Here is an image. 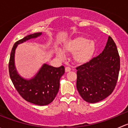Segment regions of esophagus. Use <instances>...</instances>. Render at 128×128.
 <instances>
[{"mask_svg": "<svg viewBox=\"0 0 128 128\" xmlns=\"http://www.w3.org/2000/svg\"><path fill=\"white\" fill-rule=\"evenodd\" d=\"M70 70H71V69H70L69 67H66V68H65V71L66 72H68L69 71H70Z\"/></svg>", "mask_w": 128, "mask_h": 128, "instance_id": "1", "label": "esophagus"}]
</instances>
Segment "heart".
I'll return each instance as SVG.
<instances>
[{
    "label": "heart",
    "instance_id": "heart-1",
    "mask_svg": "<svg viewBox=\"0 0 128 128\" xmlns=\"http://www.w3.org/2000/svg\"><path fill=\"white\" fill-rule=\"evenodd\" d=\"M96 44L93 40L82 36H77L67 40L62 45V50L65 52L73 53L72 59L75 64L83 65L92 59L96 52ZM56 55L64 58V52L60 50L56 51Z\"/></svg>",
    "mask_w": 128,
    "mask_h": 128
}]
</instances>
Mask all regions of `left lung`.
Here are the masks:
<instances>
[{
    "label": "left lung",
    "mask_w": 128,
    "mask_h": 128,
    "mask_svg": "<svg viewBox=\"0 0 128 128\" xmlns=\"http://www.w3.org/2000/svg\"><path fill=\"white\" fill-rule=\"evenodd\" d=\"M76 69L77 89L85 101L94 104L109 96L116 85L120 69L119 54L113 40L108 36L102 53Z\"/></svg>",
    "instance_id": "1"
}]
</instances>
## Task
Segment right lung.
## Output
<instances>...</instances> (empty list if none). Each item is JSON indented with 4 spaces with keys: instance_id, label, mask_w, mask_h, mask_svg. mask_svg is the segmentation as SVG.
Returning <instances> with one entry per match:
<instances>
[{
    "instance_id": "obj_1",
    "label": "right lung",
    "mask_w": 128,
    "mask_h": 128,
    "mask_svg": "<svg viewBox=\"0 0 128 128\" xmlns=\"http://www.w3.org/2000/svg\"><path fill=\"white\" fill-rule=\"evenodd\" d=\"M42 33L29 34L14 44L10 54L8 69L10 78L20 95L28 102L37 105H47L52 102L59 89V81L65 72L63 66L54 68L47 64L42 66L32 78H24L18 72L15 64V50L18 44L40 36Z\"/></svg>"
}]
</instances>
